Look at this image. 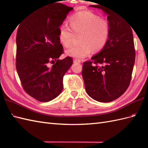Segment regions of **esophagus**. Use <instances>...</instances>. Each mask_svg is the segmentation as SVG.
Here are the masks:
<instances>
[{"label":"esophagus","instance_id":"34e87169","mask_svg":"<svg viewBox=\"0 0 148 148\" xmlns=\"http://www.w3.org/2000/svg\"><path fill=\"white\" fill-rule=\"evenodd\" d=\"M74 63H77V64H80V63L81 62V61L80 60H79V59H74Z\"/></svg>","mask_w":148,"mask_h":148}]
</instances>
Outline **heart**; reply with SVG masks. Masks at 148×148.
<instances>
[{
	"instance_id": "heart-1",
	"label": "heart",
	"mask_w": 148,
	"mask_h": 148,
	"mask_svg": "<svg viewBox=\"0 0 148 148\" xmlns=\"http://www.w3.org/2000/svg\"><path fill=\"white\" fill-rule=\"evenodd\" d=\"M69 27L63 23L58 27L59 41L64 47H69L75 35H80L79 46H72L65 54L72 58L83 59L92 52H100L105 48L109 38L110 29L108 21L99 15L84 11L72 15L69 19Z\"/></svg>"
}]
</instances>
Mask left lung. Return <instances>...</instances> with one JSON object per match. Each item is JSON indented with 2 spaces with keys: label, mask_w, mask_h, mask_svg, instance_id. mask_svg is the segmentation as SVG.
I'll return each instance as SVG.
<instances>
[{
  "label": "left lung",
  "mask_w": 148,
  "mask_h": 148,
  "mask_svg": "<svg viewBox=\"0 0 148 148\" xmlns=\"http://www.w3.org/2000/svg\"><path fill=\"white\" fill-rule=\"evenodd\" d=\"M108 15L111 32L106 47L83 63L82 76L86 93L98 102L117 99L128 88L136 57L130 25L108 7L92 5Z\"/></svg>",
  "instance_id": "1"
}]
</instances>
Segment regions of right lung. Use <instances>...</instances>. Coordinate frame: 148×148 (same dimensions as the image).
<instances>
[{
    "label": "right lung",
    "instance_id": "right-lung-1",
    "mask_svg": "<svg viewBox=\"0 0 148 148\" xmlns=\"http://www.w3.org/2000/svg\"><path fill=\"white\" fill-rule=\"evenodd\" d=\"M72 9L54 3L34 12L19 25L16 71L24 90L40 102H49L61 93L64 76L73 64L69 56L58 59L63 53L58 27ZM49 62L54 64L51 68Z\"/></svg>",
    "mask_w": 148,
    "mask_h": 148
}]
</instances>
